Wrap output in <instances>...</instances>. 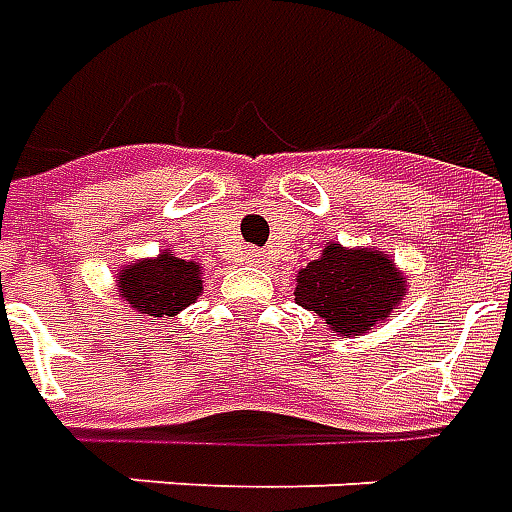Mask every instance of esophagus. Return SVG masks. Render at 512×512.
I'll return each instance as SVG.
<instances>
[{
	"label": "esophagus",
	"instance_id": "obj_1",
	"mask_svg": "<svg viewBox=\"0 0 512 512\" xmlns=\"http://www.w3.org/2000/svg\"><path fill=\"white\" fill-rule=\"evenodd\" d=\"M248 259H250V264H264L267 262V253H264V250H250Z\"/></svg>",
	"mask_w": 512,
	"mask_h": 512
}]
</instances>
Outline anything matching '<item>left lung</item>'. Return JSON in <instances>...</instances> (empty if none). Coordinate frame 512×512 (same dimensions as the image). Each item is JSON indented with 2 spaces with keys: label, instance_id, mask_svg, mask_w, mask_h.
Here are the masks:
<instances>
[{
  "label": "left lung",
  "instance_id": "1",
  "mask_svg": "<svg viewBox=\"0 0 512 512\" xmlns=\"http://www.w3.org/2000/svg\"><path fill=\"white\" fill-rule=\"evenodd\" d=\"M405 297V278L389 253L375 248L325 245L320 259L297 273L295 300L339 336H361Z\"/></svg>",
  "mask_w": 512,
  "mask_h": 512
}]
</instances>
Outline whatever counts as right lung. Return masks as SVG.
<instances>
[{
  "label": "right lung",
  "instance_id": "1",
  "mask_svg": "<svg viewBox=\"0 0 512 512\" xmlns=\"http://www.w3.org/2000/svg\"><path fill=\"white\" fill-rule=\"evenodd\" d=\"M204 292L201 264L187 262L176 253H159L157 259L126 264L118 273V295L137 311V317H176L181 308Z\"/></svg>",
  "mask_w": 512,
  "mask_h": 512
}]
</instances>
